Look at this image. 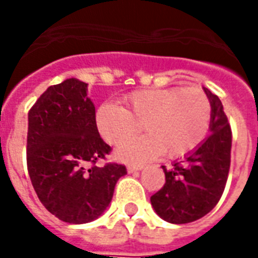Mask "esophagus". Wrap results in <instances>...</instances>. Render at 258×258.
Here are the masks:
<instances>
[{
  "label": "esophagus",
  "instance_id": "1",
  "mask_svg": "<svg viewBox=\"0 0 258 258\" xmlns=\"http://www.w3.org/2000/svg\"><path fill=\"white\" fill-rule=\"evenodd\" d=\"M142 168H144V164H128L127 171L128 173H137V171H141Z\"/></svg>",
  "mask_w": 258,
  "mask_h": 258
}]
</instances>
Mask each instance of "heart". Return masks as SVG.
<instances>
[{
    "label": "heart",
    "mask_w": 258,
    "mask_h": 258,
    "mask_svg": "<svg viewBox=\"0 0 258 258\" xmlns=\"http://www.w3.org/2000/svg\"><path fill=\"white\" fill-rule=\"evenodd\" d=\"M211 121V103L199 88H149L123 98V107L103 102L95 112V127L107 144H118L141 123L145 134L124 141L116 156L145 162L163 152L181 157L203 142Z\"/></svg>",
    "instance_id": "obj_1"
}]
</instances>
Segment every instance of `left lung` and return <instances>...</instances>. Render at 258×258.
Listing matches in <instances>:
<instances>
[{"label":"left lung","instance_id":"1","mask_svg":"<svg viewBox=\"0 0 258 258\" xmlns=\"http://www.w3.org/2000/svg\"><path fill=\"white\" fill-rule=\"evenodd\" d=\"M211 103L210 134L171 167L162 166L166 184L151 198L156 214L171 224H186L210 213L227 184L232 133L220 98L203 87Z\"/></svg>","mask_w":258,"mask_h":258}]
</instances>
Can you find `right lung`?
<instances>
[{"mask_svg":"<svg viewBox=\"0 0 258 258\" xmlns=\"http://www.w3.org/2000/svg\"><path fill=\"white\" fill-rule=\"evenodd\" d=\"M110 152L95 127L88 84L68 79L49 87L29 112L27 168L38 199L69 224L96 220L110 205L114 186L127 174L121 164L90 163Z\"/></svg>","mask_w":258,"mask_h":258,"instance_id":"add662e5","label":"right lung"}]
</instances>
